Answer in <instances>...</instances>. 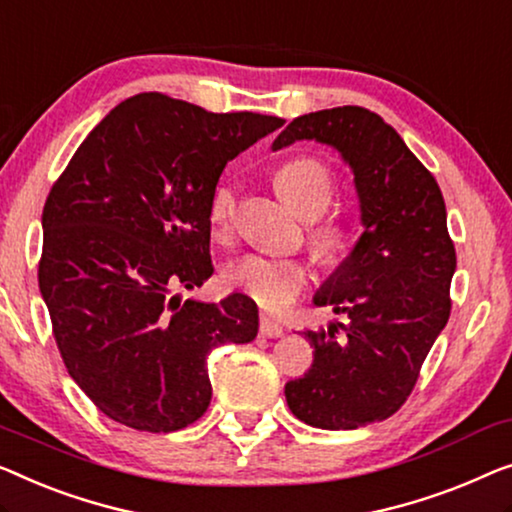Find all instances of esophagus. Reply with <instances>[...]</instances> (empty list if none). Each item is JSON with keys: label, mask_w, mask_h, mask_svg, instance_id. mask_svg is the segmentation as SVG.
Returning a JSON list of instances; mask_svg holds the SVG:
<instances>
[{"label": "esophagus", "mask_w": 512, "mask_h": 512, "mask_svg": "<svg viewBox=\"0 0 512 512\" xmlns=\"http://www.w3.org/2000/svg\"><path fill=\"white\" fill-rule=\"evenodd\" d=\"M258 332H261V337H281L284 335V328L277 321H272L270 316L261 314V318H258Z\"/></svg>", "instance_id": "esophagus-1"}]
</instances>
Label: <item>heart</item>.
I'll use <instances>...</instances> for the list:
<instances>
[{
  "label": "heart",
  "instance_id": "obj_1",
  "mask_svg": "<svg viewBox=\"0 0 512 512\" xmlns=\"http://www.w3.org/2000/svg\"><path fill=\"white\" fill-rule=\"evenodd\" d=\"M274 187L279 196L305 219H316L328 210L335 196L332 170L323 159L302 154L284 161L274 173ZM238 194L233 182H219L207 205L214 235L231 231ZM309 244L318 258L325 263H337L344 256L348 244V228L342 219L328 217L311 228ZM228 286L249 295L256 305L268 311H284L300 300V295L311 284V268L300 258L270 256V254H244L238 261L228 263L224 270Z\"/></svg>",
  "mask_w": 512,
  "mask_h": 512
}]
</instances>
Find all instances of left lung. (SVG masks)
I'll use <instances>...</instances> for the list:
<instances>
[{"mask_svg": "<svg viewBox=\"0 0 512 512\" xmlns=\"http://www.w3.org/2000/svg\"><path fill=\"white\" fill-rule=\"evenodd\" d=\"M302 138L337 147L353 168L365 231L314 298L348 323L302 332L314 365L284 392L307 425L355 429L390 418L416 388L453 307L455 244L434 175L381 115L360 106L318 110L295 117L272 147Z\"/></svg>", "mask_w": 512, "mask_h": 512, "instance_id": "1", "label": "left lung"}]
</instances>
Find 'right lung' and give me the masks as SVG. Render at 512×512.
<instances>
[{"instance_id":"add662e5","label":"right lung","mask_w":512,"mask_h":512,"mask_svg":"<svg viewBox=\"0 0 512 512\" xmlns=\"http://www.w3.org/2000/svg\"><path fill=\"white\" fill-rule=\"evenodd\" d=\"M284 120L136 94L90 131L43 205L39 288L66 372L96 409L175 432L210 406L207 355L247 344L256 302L180 300L214 272L207 205L226 164Z\"/></svg>"}]
</instances>
